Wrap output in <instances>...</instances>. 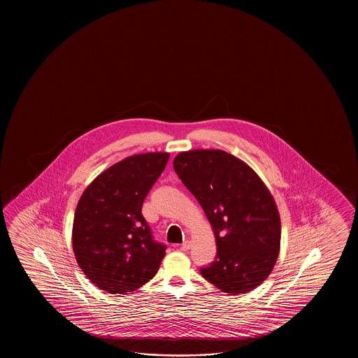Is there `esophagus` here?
I'll return each mask as SVG.
<instances>
[{
  "label": "esophagus",
  "instance_id": "obj_1",
  "mask_svg": "<svg viewBox=\"0 0 358 358\" xmlns=\"http://www.w3.org/2000/svg\"><path fill=\"white\" fill-rule=\"evenodd\" d=\"M190 243L187 241V242H184V243L180 245V251H188L189 250Z\"/></svg>",
  "mask_w": 358,
  "mask_h": 358
}]
</instances>
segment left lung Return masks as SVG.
<instances>
[{"label": "left lung", "instance_id": "1", "mask_svg": "<svg viewBox=\"0 0 358 358\" xmlns=\"http://www.w3.org/2000/svg\"><path fill=\"white\" fill-rule=\"evenodd\" d=\"M173 165L216 238V256L199 268L202 276L230 294L259 287L274 268L282 236L266 185L245 162L221 150L179 153Z\"/></svg>", "mask_w": 358, "mask_h": 358}]
</instances>
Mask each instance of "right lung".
Returning <instances> with one entry per match:
<instances>
[{
    "label": "right lung",
    "mask_w": 358,
    "mask_h": 358,
    "mask_svg": "<svg viewBox=\"0 0 358 358\" xmlns=\"http://www.w3.org/2000/svg\"><path fill=\"white\" fill-rule=\"evenodd\" d=\"M168 160L166 152L130 156L99 174L79 199L73 250L99 289L125 294L157 273L166 245L153 239L142 205Z\"/></svg>",
    "instance_id": "obj_1"
}]
</instances>
